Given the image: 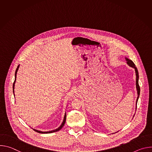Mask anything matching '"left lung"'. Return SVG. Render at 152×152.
I'll use <instances>...</instances> for the list:
<instances>
[{"label":"left lung","instance_id":"left-lung-1","mask_svg":"<svg viewBox=\"0 0 152 152\" xmlns=\"http://www.w3.org/2000/svg\"><path fill=\"white\" fill-rule=\"evenodd\" d=\"M126 60L127 61V64L129 65L130 67H132L133 68L135 69V72H136V86H137V93H138V97H137V102H138V99L139 98L140 96V86H139V83H138V79H139V75H138V72L137 70V68L136 67L135 64L132 61L129 59L128 58H126Z\"/></svg>","mask_w":152,"mask_h":152}]
</instances>
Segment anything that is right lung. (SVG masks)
Returning a JSON list of instances; mask_svg holds the SVG:
<instances>
[{
	"instance_id": "add662e5",
	"label": "right lung",
	"mask_w": 152,
	"mask_h": 152,
	"mask_svg": "<svg viewBox=\"0 0 152 152\" xmlns=\"http://www.w3.org/2000/svg\"><path fill=\"white\" fill-rule=\"evenodd\" d=\"M18 67H19V66H18V67H17V69L15 70V80H14V82L13 83V93H14V84H15V80H16V74H17V72L18 71ZM66 114H65V115H64V120H63V122L61 124V125L56 129L55 130H53V131H49V132H42V131H38V130H36V129H34V131L37 132H38V133H40V134H50V133H53V132H57L58 131H59V130H61L62 129V127L64 126V125L65 124V123H66Z\"/></svg>"
}]
</instances>
